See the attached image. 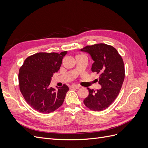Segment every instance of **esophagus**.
I'll use <instances>...</instances> for the list:
<instances>
[{
    "instance_id": "1",
    "label": "esophagus",
    "mask_w": 148,
    "mask_h": 148,
    "mask_svg": "<svg viewBox=\"0 0 148 148\" xmlns=\"http://www.w3.org/2000/svg\"><path fill=\"white\" fill-rule=\"evenodd\" d=\"M79 86H78V85H72V86H70V89H79Z\"/></svg>"
}]
</instances>
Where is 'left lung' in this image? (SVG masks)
<instances>
[{
	"label": "left lung",
	"mask_w": 148,
	"mask_h": 148,
	"mask_svg": "<svg viewBox=\"0 0 148 148\" xmlns=\"http://www.w3.org/2000/svg\"><path fill=\"white\" fill-rule=\"evenodd\" d=\"M81 51L91 56L94 60L91 70L99 75V84L102 86L96 91L87 88L89 95L84 104L93 111L105 110L112 104L122 88L125 78L122 58L113 46L104 43L86 46Z\"/></svg>",
	"instance_id": "left-lung-1"
}]
</instances>
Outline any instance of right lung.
<instances>
[{"label":"right lung","instance_id":"obj_1","mask_svg":"<svg viewBox=\"0 0 148 148\" xmlns=\"http://www.w3.org/2000/svg\"><path fill=\"white\" fill-rule=\"evenodd\" d=\"M66 51L38 52L25 59L18 73L20 92L26 102L39 112L49 114L62 105L69 87L50 86L51 78L60 69Z\"/></svg>","mask_w":148,"mask_h":148}]
</instances>
